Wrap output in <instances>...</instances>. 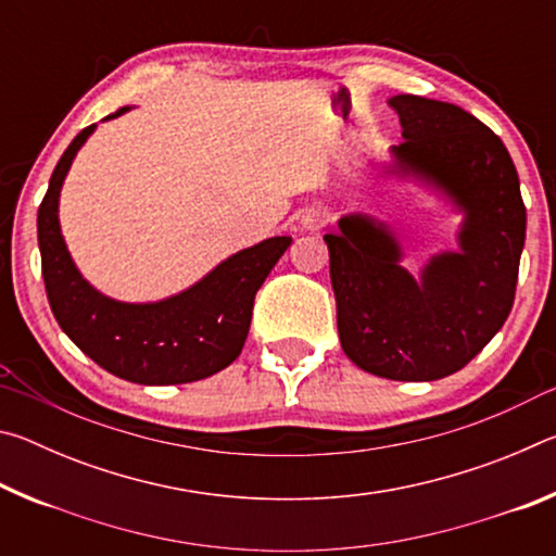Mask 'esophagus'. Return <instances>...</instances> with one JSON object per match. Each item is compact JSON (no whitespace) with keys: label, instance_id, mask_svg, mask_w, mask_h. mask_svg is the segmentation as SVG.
I'll return each mask as SVG.
<instances>
[{"label":"esophagus","instance_id":"34e87169","mask_svg":"<svg viewBox=\"0 0 556 556\" xmlns=\"http://www.w3.org/2000/svg\"><path fill=\"white\" fill-rule=\"evenodd\" d=\"M328 220H331V211L321 208V205H318V208H308L304 215H301V225H304L306 230L324 228V225H328Z\"/></svg>","mask_w":556,"mask_h":556}]
</instances>
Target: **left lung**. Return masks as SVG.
<instances>
[{
	"label": "left lung",
	"mask_w": 556,
	"mask_h": 556,
	"mask_svg": "<svg viewBox=\"0 0 556 556\" xmlns=\"http://www.w3.org/2000/svg\"><path fill=\"white\" fill-rule=\"evenodd\" d=\"M390 108L404 137L390 174L437 188L464 213L458 252H439L414 277L392 230L363 213L343 215L324 240L345 355L378 378L429 382L464 368L503 328L527 213L513 159L481 119L419 96H394Z\"/></svg>",
	"instance_id": "obj_1"
}]
</instances>
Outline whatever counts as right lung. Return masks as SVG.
Instances as JSON below:
<instances>
[{
	"instance_id": "1",
	"label": "right lung",
	"mask_w": 556,
	"mask_h": 556,
	"mask_svg": "<svg viewBox=\"0 0 556 556\" xmlns=\"http://www.w3.org/2000/svg\"><path fill=\"white\" fill-rule=\"evenodd\" d=\"M119 108L115 115H125ZM96 131H80L55 164L39 205V250L46 296L63 333L100 368L137 384L195 382L240 355L255 294L291 238L262 240L235 252L201 281L152 304H127L100 294L75 267L59 223V195L78 149Z\"/></svg>"
}]
</instances>
